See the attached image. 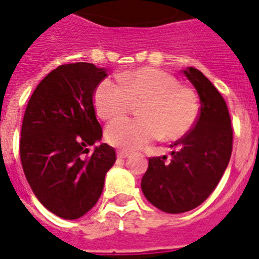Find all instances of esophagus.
I'll use <instances>...</instances> for the list:
<instances>
[{"instance_id":"1","label":"esophagus","mask_w":259,"mask_h":259,"mask_svg":"<svg viewBox=\"0 0 259 259\" xmlns=\"http://www.w3.org/2000/svg\"><path fill=\"white\" fill-rule=\"evenodd\" d=\"M130 155L129 151H125V150H118L117 151V156L120 157V159H125V157H127Z\"/></svg>"}]
</instances>
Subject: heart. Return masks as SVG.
<instances>
[{
    "label": "heart",
    "mask_w": 259,
    "mask_h": 259,
    "mask_svg": "<svg viewBox=\"0 0 259 259\" xmlns=\"http://www.w3.org/2000/svg\"><path fill=\"white\" fill-rule=\"evenodd\" d=\"M118 80L107 78L96 87L94 104L99 116L114 120L139 104L142 117L109 123L108 143L130 150L161 137L168 142L179 141L192 132L199 114L198 96L176 76L156 67H139L120 74Z\"/></svg>",
    "instance_id": "heart-1"
}]
</instances>
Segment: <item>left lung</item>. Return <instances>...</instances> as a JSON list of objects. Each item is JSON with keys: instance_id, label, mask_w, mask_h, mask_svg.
I'll use <instances>...</instances> for the list:
<instances>
[{"instance_id": "8db88e82", "label": "left lung", "mask_w": 259, "mask_h": 259, "mask_svg": "<svg viewBox=\"0 0 259 259\" xmlns=\"http://www.w3.org/2000/svg\"><path fill=\"white\" fill-rule=\"evenodd\" d=\"M201 99L194 127L170 145V159H148L142 192L155 207L168 213L190 211L217 188L232 154L233 130L226 100L212 83L194 67L184 70Z\"/></svg>"}]
</instances>
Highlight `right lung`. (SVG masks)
Here are the masks:
<instances>
[{
  "instance_id": "obj_1",
  "label": "right lung",
  "mask_w": 259,
  "mask_h": 259,
  "mask_svg": "<svg viewBox=\"0 0 259 259\" xmlns=\"http://www.w3.org/2000/svg\"><path fill=\"white\" fill-rule=\"evenodd\" d=\"M107 76L89 62L58 66L37 84L24 112L21 161L40 203L62 219L83 217L99 201L114 148L102 143L94 92Z\"/></svg>"
}]
</instances>
